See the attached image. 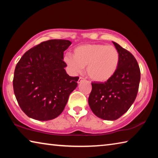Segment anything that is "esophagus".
I'll list each match as a JSON object with an SVG mask.
<instances>
[{"mask_svg": "<svg viewBox=\"0 0 158 158\" xmlns=\"http://www.w3.org/2000/svg\"><path fill=\"white\" fill-rule=\"evenodd\" d=\"M84 79L83 78V77H79V80H78V81H77V82H78V84H80V83H81V82Z\"/></svg>", "mask_w": 158, "mask_h": 158, "instance_id": "34e87169", "label": "esophagus"}]
</instances>
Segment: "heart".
<instances>
[{
    "label": "heart",
    "instance_id": "obj_1",
    "mask_svg": "<svg viewBox=\"0 0 158 158\" xmlns=\"http://www.w3.org/2000/svg\"><path fill=\"white\" fill-rule=\"evenodd\" d=\"M65 62L73 73H81L86 66V74L96 82H105L116 74L120 63L118 51L112 45L86 44L77 47L73 57L66 56Z\"/></svg>",
    "mask_w": 158,
    "mask_h": 158
}]
</instances>
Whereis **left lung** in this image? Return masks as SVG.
<instances>
[{
  "label": "left lung",
  "instance_id": "obj_1",
  "mask_svg": "<svg viewBox=\"0 0 158 158\" xmlns=\"http://www.w3.org/2000/svg\"><path fill=\"white\" fill-rule=\"evenodd\" d=\"M120 54L116 74L105 83L92 82L89 105L100 118L115 121L123 116L135 102L141 73L138 63L130 52L113 42Z\"/></svg>",
  "mask_w": 158,
  "mask_h": 158
}]
</instances>
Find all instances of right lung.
<instances>
[{
  "label": "right lung",
  "mask_w": 158,
  "mask_h": 158,
  "mask_svg": "<svg viewBox=\"0 0 158 158\" xmlns=\"http://www.w3.org/2000/svg\"><path fill=\"white\" fill-rule=\"evenodd\" d=\"M72 42L49 40L27 51L16 65L13 89L19 105L37 121H49L62 113L78 77L67 74L63 52Z\"/></svg>",
  "instance_id": "right-lung-1"
}]
</instances>
